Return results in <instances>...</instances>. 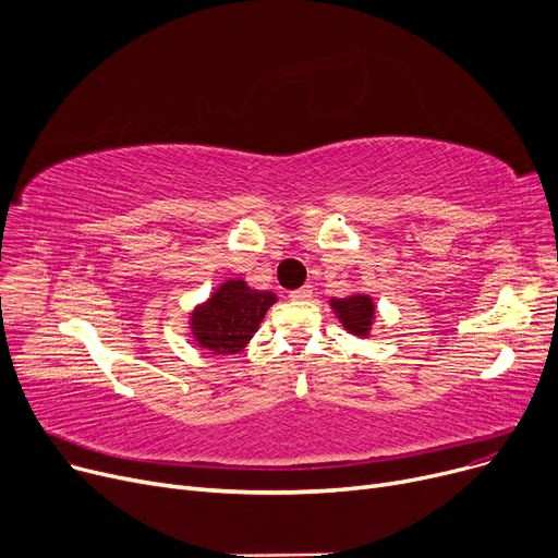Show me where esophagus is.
Wrapping results in <instances>:
<instances>
[{"instance_id": "34e87169", "label": "esophagus", "mask_w": 558, "mask_h": 558, "mask_svg": "<svg viewBox=\"0 0 558 558\" xmlns=\"http://www.w3.org/2000/svg\"><path fill=\"white\" fill-rule=\"evenodd\" d=\"M289 299L291 301H310L312 299V287L310 284H305V287H301V289H294L289 294Z\"/></svg>"}]
</instances>
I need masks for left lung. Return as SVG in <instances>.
<instances>
[{
	"mask_svg": "<svg viewBox=\"0 0 558 558\" xmlns=\"http://www.w3.org/2000/svg\"><path fill=\"white\" fill-rule=\"evenodd\" d=\"M332 312L341 320V326L355 337H368L375 320V303L368 294H353L348 299H332Z\"/></svg>",
	"mask_w": 558,
	"mask_h": 558,
	"instance_id": "1",
	"label": "left lung"
}]
</instances>
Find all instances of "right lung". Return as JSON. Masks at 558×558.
Masks as SVG:
<instances>
[{
  "mask_svg": "<svg viewBox=\"0 0 558 558\" xmlns=\"http://www.w3.org/2000/svg\"><path fill=\"white\" fill-rule=\"evenodd\" d=\"M271 291L251 289L244 280H226L215 294L194 307L190 330L194 341L217 355H234L253 339L267 310L276 303Z\"/></svg>",
  "mask_w": 558,
  "mask_h": 558,
  "instance_id": "add662e5",
  "label": "right lung"
}]
</instances>
